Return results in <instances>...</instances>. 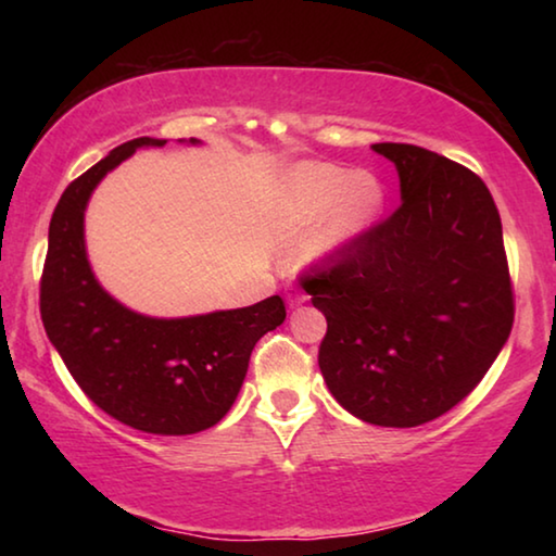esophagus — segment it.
I'll return each instance as SVG.
<instances>
[{"label": "esophagus", "mask_w": 556, "mask_h": 556, "mask_svg": "<svg viewBox=\"0 0 556 556\" xmlns=\"http://www.w3.org/2000/svg\"><path fill=\"white\" fill-rule=\"evenodd\" d=\"M306 299H308V296H306L304 291H301V289H296V287H289V289H287V304H289V306H299V304H304Z\"/></svg>", "instance_id": "1"}]
</instances>
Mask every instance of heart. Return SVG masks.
Masks as SVG:
<instances>
[{
	"label": "heart",
	"instance_id": "1",
	"mask_svg": "<svg viewBox=\"0 0 556 556\" xmlns=\"http://www.w3.org/2000/svg\"><path fill=\"white\" fill-rule=\"evenodd\" d=\"M289 220L306 228L328 218L312 242V255L328 257L351 248L380 218L384 186L372 174H355L333 164L299 168L287 188Z\"/></svg>",
	"mask_w": 556,
	"mask_h": 556
}]
</instances>
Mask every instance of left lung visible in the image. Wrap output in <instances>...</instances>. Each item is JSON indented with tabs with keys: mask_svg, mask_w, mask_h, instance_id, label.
Here are the masks:
<instances>
[{
	"mask_svg": "<svg viewBox=\"0 0 556 556\" xmlns=\"http://www.w3.org/2000/svg\"><path fill=\"white\" fill-rule=\"evenodd\" d=\"M372 149L397 166L402 203L301 279L328 324V390L357 419L404 429L478 388L510 336L515 294L483 178L425 147Z\"/></svg>",
	"mask_w": 556,
	"mask_h": 556,
	"instance_id": "left-lung-1",
	"label": "left lung"
}]
</instances>
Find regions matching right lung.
Segmentation results:
<instances>
[{"instance_id": "1", "label": "right lung", "mask_w": 556, "mask_h": 556, "mask_svg": "<svg viewBox=\"0 0 556 556\" xmlns=\"http://www.w3.org/2000/svg\"><path fill=\"white\" fill-rule=\"evenodd\" d=\"M144 144L166 142L139 137L119 144L63 191L49 225L41 321L73 380L112 419L147 434H199L228 414L252 348L285 324L287 308L269 296L255 306L166 321L129 312L98 285L83 213L100 178Z\"/></svg>"}]
</instances>
